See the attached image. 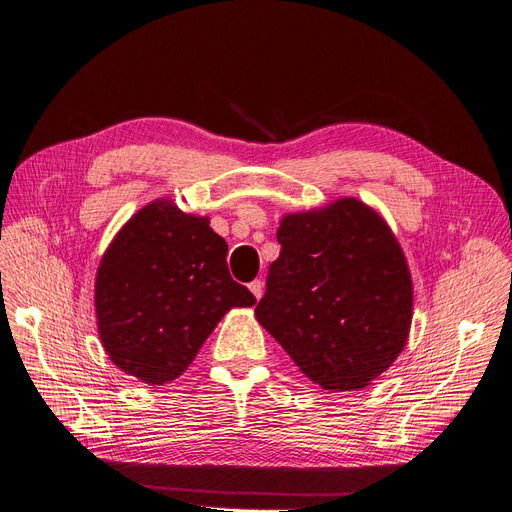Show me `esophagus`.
Here are the masks:
<instances>
[{
	"label": "esophagus",
	"mask_w": 512,
	"mask_h": 512,
	"mask_svg": "<svg viewBox=\"0 0 512 512\" xmlns=\"http://www.w3.org/2000/svg\"><path fill=\"white\" fill-rule=\"evenodd\" d=\"M248 289H251V291H253V296L259 300L261 296H264V281H261V279H255L251 285H248Z\"/></svg>",
	"instance_id": "esophagus-1"
}]
</instances>
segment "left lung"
<instances>
[{"instance_id": "obj_1", "label": "left lung", "mask_w": 512, "mask_h": 512, "mask_svg": "<svg viewBox=\"0 0 512 512\" xmlns=\"http://www.w3.org/2000/svg\"><path fill=\"white\" fill-rule=\"evenodd\" d=\"M255 315L324 390L369 386L397 360L412 324V276L386 221L345 197L287 214Z\"/></svg>"}]
</instances>
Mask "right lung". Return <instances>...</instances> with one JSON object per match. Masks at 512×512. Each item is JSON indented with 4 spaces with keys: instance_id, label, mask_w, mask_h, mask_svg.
I'll list each match as a JSON object with an SVG mask.
<instances>
[{
    "instance_id": "add662e5",
    "label": "right lung",
    "mask_w": 512,
    "mask_h": 512,
    "mask_svg": "<svg viewBox=\"0 0 512 512\" xmlns=\"http://www.w3.org/2000/svg\"><path fill=\"white\" fill-rule=\"evenodd\" d=\"M96 319L115 367L150 386L182 375L233 306L255 296L231 279L208 216L152 201L120 229L96 274Z\"/></svg>"
}]
</instances>
